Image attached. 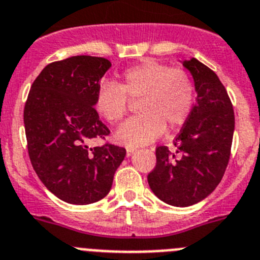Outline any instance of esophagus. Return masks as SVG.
<instances>
[{
	"label": "esophagus",
	"mask_w": 260,
	"mask_h": 260,
	"mask_svg": "<svg viewBox=\"0 0 260 260\" xmlns=\"http://www.w3.org/2000/svg\"><path fill=\"white\" fill-rule=\"evenodd\" d=\"M135 151H136V149H133V147H128V149H127V156H131L133 153H135Z\"/></svg>",
	"instance_id": "34e87169"
}]
</instances>
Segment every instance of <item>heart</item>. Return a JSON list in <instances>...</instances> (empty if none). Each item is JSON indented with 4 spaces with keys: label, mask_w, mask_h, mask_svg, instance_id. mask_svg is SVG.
Listing matches in <instances>:
<instances>
[{
    "label": "heart",
    "mask_w": 260,
    "mask_h": 260,
    "mask_svg": "<svg viewBox=\"0 0 260 260\" xmlns=\"http://www.w3.org/2000/svg\"><path fill=\"white\" fill-rule=\"evenodd\" d=\"M131 100H139L141 114L118 128L115 139L129 147L150 144L162 136L166 127H181L191 113L194 85L186 72L172 70L156 60H145L125 70L120 85L104 81L94 98L97 113L116 124L127 114Z\"/></svg>",
    "instance_id": "b5f03b06"
}]
</instances>
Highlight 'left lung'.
Returning <instances> with one entry per match:
<instances>
[{
  "label": "left lung",
  "mask_w": 260,
  "mask_h": 260,
  "mask_svg": "<svg viewBox=\"0 0 260 260\" xmlns=\"http://www.w3.org/2000/svg\"><path fill=\"white\" fill-rule=\"evenodd\" d=\"M180 62L190 72L197 98L175 139L176 151L156 147V166L147 182L160 201L186 207L205 200L219 185L231 155L235 113L212 70L196 58Z\"/></svg>",
  "instance_id": "1"
}]
</instances>
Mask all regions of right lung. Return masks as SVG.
<instances>
[{
  "instance_id": "add662e5",
  "label": "right lung",
  "mask_w": 260,
  "mask_h": 260,
  "mask_svg": "<svg viewBox=\"0 0 260 260\" xmlns=\"http://www.w3.org/2000/svg\"><path fill=\"white\" fill-rule=\"evenodd\" d=\"M111 67L100 57L76 55L53 62L34 81L24 107L29 159L39 179L55 197L89 205L106 197L114 174L125 156L115 145L89 147L107 136L94 98Z\"/></svg>"
}]
</instances>
